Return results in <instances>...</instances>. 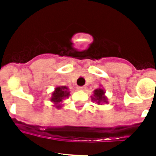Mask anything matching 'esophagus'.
<instances>
[{
  "label": "esophagus",
  "instance_id": "obj_1",
  "mask_svg": "<svg viewBox=\"0 0 156 156\" xmlns=\"http://www.w3.org/2000/svg\"><path fill=\"white\" fill-rule=\"evenodd\" d=\"M77 89L79 90H84L86 89V87H77Z\"/></svg>",
  "mask_w": 156,
  "mask_h": 156
}]
</instances>
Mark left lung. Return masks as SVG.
I'll return each instance as SVG.
<instances>
[{
    "label": "left lung",
    "mask_w": 156,
    "mask_h": 156,
    "mask_svg": "<svg viewBox=\"0 0 156 156\" xmlns=\"http://www.w3.org/2000/svg\"><path fill=\"white\" fill-rule=\"evenodd\" d=\"M93 95L91 96V100L97 103V104L102 105V104H108V98L105 95V91L103 88L99 87L93 91Z\"/></svg>",
    "instance_id": "obj_1"
}]
</instances>
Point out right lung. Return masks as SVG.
I'll return each mask as SVG.
<instances>
[{
    "label": "right lung",
    "mask_w": 156,
    "mask_h": 156,
    "mask_svg": "<svg viewBox=\"0 0 156 156\" xmlns=\"http://www.w3.org/2000/svg\"><path fill=\"white\" fill-rule=\"evenodd\" d=\"M69 90L68 87L66 86H58L55 88L53 92H52V96L50 98V101L53 104L52 106L56 109H60L62 107L63 100L69 96Z\"/></svg>",
    "instance_id": "right-lung-1"
}]
</instances>
